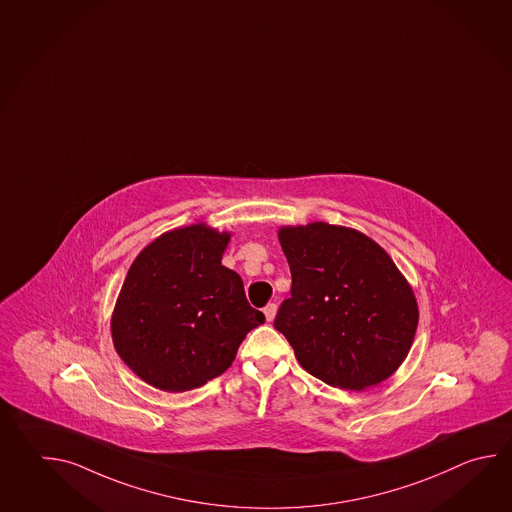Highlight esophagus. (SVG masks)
<instances>
[{"label": "esophagus", "instance_id": "obj_1", "mask_svg": "<svg viewBox=\"0 0 512 512\" xmlns=\"http://www.w3.org/2000/svg\"><path fill=\"white\" fill-rule=\"evenodd\" d=\"M275 313H277V304L270 303L264 306V315H266L268 323H272L273 319H275Z\"/></svg>", "mask_w": 512, "mask_h": 512}]
</instances>
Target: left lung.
Listing matches in <instances>:
<instances>
[{
	"instance_id": "8db88e82",
	"label": "left lung",
	"mask_w": 512,
	"mask_h": 512,
	"mask_svg": "<svg viewBox=\"0 0 512 512\" xmlns=\"http://www.w3.org/2000/svg\"><path fill=\"white\" fill-rule=\"evenodd\" d=\"M292 292L273 326L313 377L363 390L392 376L418 328V304L396 264L359 231L313 222L282 228Z\"/></svg>"
}]
</instances>
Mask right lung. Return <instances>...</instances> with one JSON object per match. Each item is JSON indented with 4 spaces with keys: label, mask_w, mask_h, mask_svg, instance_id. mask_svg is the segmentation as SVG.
I'll list each match as a JSON object with an SVG mask.
<instances>
[{
    "label": "right lung",
    "mask_w": 512,
    "mask_h": 512,
    "mask_svg": "<svg viewBox=\"0 0 512 512\" xmlns=\"http://www.w3.org/2000/svg\"><path fill=\"white\" fill-rule=\"evenodd\" d=\"M228 233L195 224L140 251L113 313L118 355L166 392L206 385L233 363L246 334L266 321L237 272L222 266Z\"/></svg>",
    "instance_id": "1"
}]
</instances>
